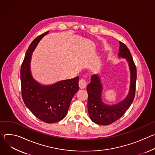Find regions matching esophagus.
<instances>
[{
    "label": "esophagus",
    "mask_w": 155,
    "mask_h": 155,
    "mask_svg": "<svg viewBox=\"0 0 155 155\" xmlns=\"http://www.w3.org/2000/svg\"><path fill=\"white\" fill-rule=\"evenodd\" d=\"M79 85L81 89H84L85 88V87H86L87 85V82H86V81H85V79H81L79 80Z\"/></svg>",
    "instance_id": "34e87169"
}]
</instances>
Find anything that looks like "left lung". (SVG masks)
Returning <instances> with one entry per match:
<instances>
[{"mask_svg": "<svg viewBox=\"0 0 155 155\" xmlns=\"http://www.w3.org/2000/svg\"><path fill=\"white\" fill-rule=\"evenodd\" d=\"M118 57L126 58L130 70V82L127 95L124 100L114 105H107L102 100L103 85L100 76L94 74L87 85V108L91 119L95 124L109 125L121 117L128 110L134 101L135 92L137 70L127 47L119 42Z\"/></svg>", "mask_w": 155, "mask_h": 155, "instance_id": "left-lung-1", "label": "left lung"}]
</instances>
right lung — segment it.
<instances>
[{"label": "right lung", "instance_id": "1", "mask_svg": "<svg viewBox=\"0 0 155 155\" xmlns=\"http://www.w3.org/2000/svg\"><path fill=\"white\" fill-rule=\"evenodd\" d=\"M47 31L38 36L29 46L21 68L22 98L30 111L41 121L54 123L66 115L71 100L79 89V77L63 80L51 85H42L34 79L31 72L33 51Z\"/></svg>", "mask_w": 155, "mask_h": 155}]
</instances>
